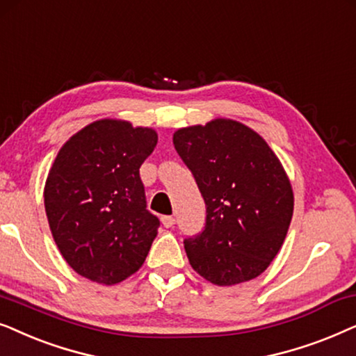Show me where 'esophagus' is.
Listing matches in <instances>:
<instances>
[{
    "label": "esophagus",
    "instance_id": "esophagus-1",
    "mask_svg": "<svg viewBox=\"0 0 356 356\" xmlns=\"http://www.w3.org/2000/svg\"><path fill=\"white\" fill-rule=\"evenodd\" d=\"M161 222H163L164 227H172L175 225V218L174 216H163L161 218Z\"/></svg>",
    "mask_w": 356,
    "mask_h": 356
}]
</instances>
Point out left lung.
I'll list each match as a JSON object with an SVG mask.
<instances>
[{
    "label": "left lung",
    "mask_w": 356,
    "mask_h": 356,
    "mask_svg": "<svg viewBox=\"0 0 356 356\" xmlns=\"http://www.w3.org/2000/svg\"><path fill=\"white\" fill-rule=\"evenodd\" d=\"M172 141L207 207L202 233L184 239L193 270L218 286L259 277L280 250L293 216L282 163L262 136L229 118L177 130Z\"/></svg>",
    "instance_id": "left-lung-1"
}]
</instances>
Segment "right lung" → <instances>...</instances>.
Returning <instances> with one entry per match:
<instances>
[{
  "instance_id": "right-lung-1",
  "label": "right lung",
  "mask_w": 356,
  "mask_h": 356,
  "mask_svg": "<svg viewBox=\"0 0 356 356\" xmlns=\"http://www.w3.org/2000/svg\"><path fill=\"white\" fill-rule=\"evenodd\" d=\"M154 130L104 118L71 136L45 182V211L61 255L81 277L115 285L143 265L159 220L146 210L140 168Z\"/></svg>"
}]
</instances>
